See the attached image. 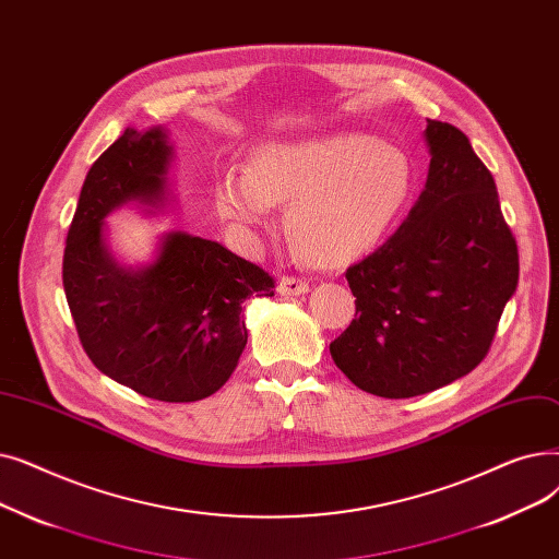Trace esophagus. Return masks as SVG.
<instances>
[{
	"instance_id": "34e87169",
	"label": "esophagus",
	"mask_w": 559,
	"mask_h": 559,
	"mask_svg": "<svg viewBox=\"0 0 559 559\" xmlns=\"http://www.w3.org/2000/svg\"><path fill=\"white\" fill-rule=\"evenodd\" d=\"M277 294L280 296H305L309 294V282L300 277H282L277 284Z\"/></svg>"
}]
</instances>
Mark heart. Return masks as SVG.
I'll return each mask as SVG.
<instances>
[{
    "mask_svg": "<svg viewBox=\"0 0 559 559\" xmlns=\"http://www.w3.org/2000/svg\"><path fill=\"white\" fill-rule=\"evenodd\" d=\"M414 189L405 150L359 131L269 141L250 166L214 183L218 216L241 238L273 221L288 202L286 231L300 254L323 269L348 265L382 243Z\"/></svg>",
    "mask_w": 559,
    "mask_h": 559,
    "instance_id": "b5f03b06",
    "label": "heart"
}]
</instances>
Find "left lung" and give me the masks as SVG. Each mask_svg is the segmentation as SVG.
<instances>
[{"instance_id": "left-lung-1", "label": "left lung", "mask_w": 559, "mask_h": 559, "mask_svg": "<svg viewBox=\"0 0 559 559\" xmlns=\"http://www.w3.org/2000/svg\"><path fill=\"white\" fill-rule=\"evenodd\" d=\"M428 179L389 241L350 265V328L330 343L355 386L414 397L480 364L519 284V250L496 181L468 139L428 120Z\"/></svg>"}]
</instances>
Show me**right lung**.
Listing matches in <instances>:
<instances>
[{
	"mask_svg": "<svg viewBox=\"0 0 559 559\" xmlns=\"http://www.w3.org/2000/svg\"><path fill=\"white\" fill-rule=\"evenodd\" d=\"M175 150L168 127L134 129L86 175L63 254V288L91 361L106 378L164 403H195L234 373L248 343L243 302L275 296L259 265L181 229L158 234L147 261L124 263L106 218L134 204L168 211Z\"/></svg>",
	"mask_w": 559,
	"mask_h": 559,
	"instance_id": "right-lung-1",
	"label": "right lung"
}]
</instances>
